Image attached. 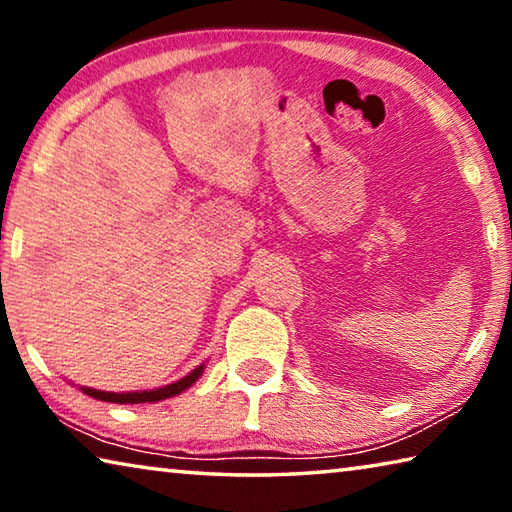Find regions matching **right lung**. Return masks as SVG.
Returning a JSON list of instances; mask_svg holds the SVG:
<instances>
[{"instance_id":"right-lung-1","label":"right lung","mask_w":512,"mask_h":512,"mask_svg":"<svg viewBox=\"0 0 512 512\" xmlns=\"http://www.w3.org/2000/svg\"><path fill=\"white\" fill-rule=\"evenodd\" d=\"M203 366H198L196 370L189 372L187 377H183L176 384H169L164 388H155V391H142V393H106V391H94V388H83L85 395L94 397V400H103V402H117V404H142V402H160L167 400V397H173L178 393H183L185 388H189L194 381L201 377Z\"/></svg>"}]
</instances>
